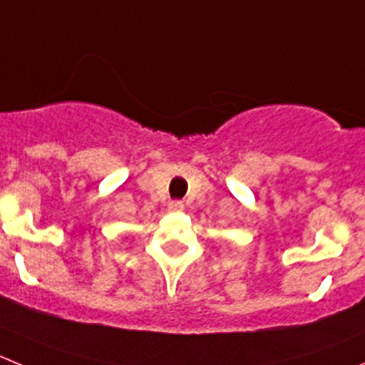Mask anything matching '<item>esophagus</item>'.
<instances>
[{
    "instance_id": "1",
    "label": "esophagus",
    "mask_w": 365,
    "mask_h": 365,
    "mask_svg": "<svg viewBox=\"0 0 365 365\" xmlns=\"http://www.w3.org/2000/svg\"><path fill=\"white\" fill-rule=\"evenodd\" d=\"M170 211H182L185 210V204L180 202V200H172V202L168 204Z\"/></svg>"
}]
</instances>
